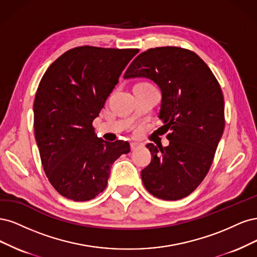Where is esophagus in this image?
Returning <instances> with one entry per match:
<instances>
[{"instance_id": "obj_1", "label": "esophagus", "mask_w": 257, "mask_h": 257, "mask_svg": "<svg viewBox=\"0 0 257 257\" xmlns=\"http://www.w3.org/2000/svg\"><path fill=\"white\" fill-rule=\"evenodd\" d=\"M141 146V144H139V143H134L132 142L131 144H130V148H131V151H136L138 147H140Z\"/></svg>"}]
</instances>
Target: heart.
<instances>
[{"label":"heart","instance_id":"1","mask_svg":"<svg viewBox=\"0 0 257 257\" xmlns=\"http://www.w3.org/2000/svg\"><path fill=\"white\" fill-rule=\"evenodd\" d=\"M139 84H148V83H139Z\"/></svg>","mask_w":257,"mask_h":257}]
</instances>
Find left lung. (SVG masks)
Segmentation results:
<instances>
[{
	"instance_id": "obj_1",
	"label": "left lung",
	"mask_w": 257,
	"mask_h": 257,
	"mask_svg": "<svg viewBox=\"0 0 257 257\" xmlns=\"http://www.w3.org/2000/svg\"><path fill=\"white\" fill-rule=\"evenodd\" d=\"M137 77L160 87V129L169 132L170 140L165 147L146 145L153 159L141 171L143 185L161 200H180L207 175L224 130L220 84L200 56L180 47L152 48L139 54L123 76Z\"/></svg>"
}]
</instances>
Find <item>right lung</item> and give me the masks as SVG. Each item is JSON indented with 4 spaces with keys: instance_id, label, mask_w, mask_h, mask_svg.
I'll return each instance as SVG.
<instances>
[{
    "instance_id": "add662e5",
    "label": "right lung",
    "mask_w": 257,
    "mask_h": 257,
    "mask_svg": "<svg viewBox=\"0 0 257 257\" xmlns=\"http://www.w3.org/2000/svg\"><path fill=\"white\" fill-rule=\"evenodd\" d=\"M139 49L81 46L55 60L34 100V131L41 164L53 188L84 202L106 187L111 165L130 152L127 141L97 138L93 120Z\"/></svg>"
}]
</instances>
